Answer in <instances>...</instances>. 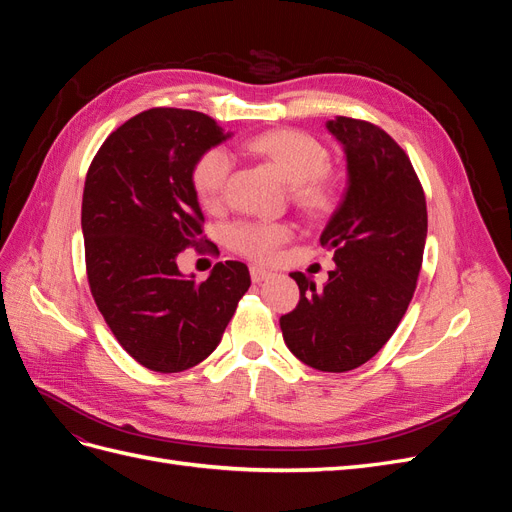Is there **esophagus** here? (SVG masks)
Segmentation results:
<instances>
[{"mask_svg":"<svg viewBox=\"0 0 512 512\" xmlns=\"http://www.w3.org/2000/svg\"><path fill=\"white\" fill-rule=\"evenodd\" d=\"M250 275H252V282H254V284H260V282L269 280V277H271L273 273H271V271H265V269H260V267H252V269H250Z\"/></svg>","mask_w":512,"mask_h":512,"instance_id":"obj_1","label":"esophagus"}]
</instances>
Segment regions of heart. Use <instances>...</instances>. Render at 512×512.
<instances>
[{
    "label": "heart",
    "mask_w": 512,
    "mask_h": 512,
    "mask_svg": "<svg viewBox=\"0 0 512 512\" xmlns=\"http://www.w3.org/2000/svg\"><path fill=\"white\" fill-rule=\"evenodd\" d=\"M247 149L267 160L290 183L292 203L307 215H322L335 205V181L327 173L329 149L301 130H271L252 136ZM232 158L222 147L200 153L192 166V188L200 203L213 209L222 203ZM292 239L286 222L241 220L226 230L230 250L256 262H273L280 247Z\"/></svg>",
    "instance_id": "heart-1"
}]
</instances>
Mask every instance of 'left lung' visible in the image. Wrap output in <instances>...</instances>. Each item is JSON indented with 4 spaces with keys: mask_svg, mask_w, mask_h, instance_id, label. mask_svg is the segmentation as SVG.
<instances>
[{
    "mask_svg": "<svg viewBox=\"0 0 512 512\" xmlns=\"http://www.w3.org/2000/svg\"><path fill=\"white\" fill-rule=\"evenodd\" d=\"M327 130L348 164V190L320 235L335 269L322 288L290 273L301 297L280 327L299 361L342 374L378 354L404 318L423 265L427 205L406 151L382 128L335 117Z\"/></svg>",
    "mask_w": 512,
    "mask_h": 512,
    "instance_id": "1",
    "label": "left lung"
}]
</instances>
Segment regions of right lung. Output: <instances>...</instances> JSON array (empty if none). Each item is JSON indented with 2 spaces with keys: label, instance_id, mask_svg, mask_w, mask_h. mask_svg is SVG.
<instances>
[{
  "label": "right lung",
  "instance_id": "add662e5",
  "mask_svg": "<svg viewBox=\"0 0 512 512\" xmlns=\"http://www.w3.org/2000/svg\"><path fill=\"white\" fill-rule=\"evenodd\" d=\"M228 136L205 113L149 108L108 136L87 170L91 294L121 348L160 374L205 361L252 284L237 260L218 262L200 284L177 267L185 247L203 241L192 166Z\"/></svg>",
  "mask_w": 512,
  "mask_h": 512
}]
</instances>
